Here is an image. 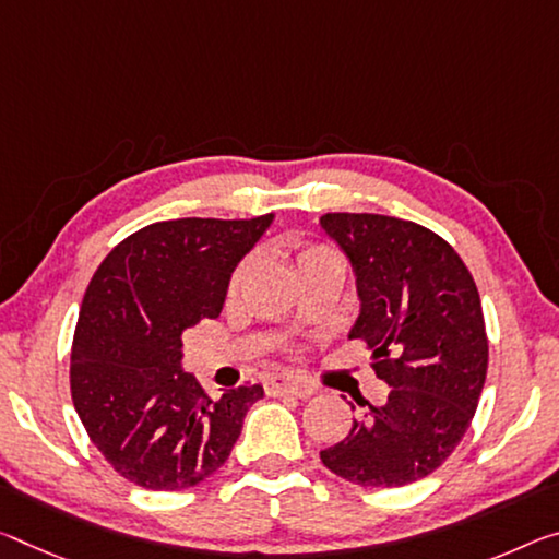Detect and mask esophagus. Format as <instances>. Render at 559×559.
<instances>
[{
	"label": "esophagus",
	"instance_id": "obj_1",
	"mask_svg": "<svg viewBox=\"0 0 559 559\" xmlns=\"http://www.w3.org/2000/svg\"><path fill=\"white\" fill-rule=\"evenodd\" d=\"M265 391L271 395H296V397H311L316 388L304 380L290 378V376H271L265 380Z\"/></svg>",
	"mask_w": 559,
	"mask_h": 559
}]
</instances>
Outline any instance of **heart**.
<instances>
[{
  "instance_id": "b5f03b06",
  "label": "heart",
  "mask_w": 559,
  "mask_h": 559,
  "mask_svg": "<svg viewBox=\"0 0 559 559\" xmlns=\"http://www.w3.org/2000/svg\"><path fill=\"white\" fill-rule=\"evenodd\" d=\"M323 255H331L325 251L323 246H308V248H300L298 251V269H304L306 263H311V261H316V259H323ZM241 276H243V265L241 269L236 271V276H234V281H231V288H236L238 286V281H241Z\"/></svg>"
}]
</instances>
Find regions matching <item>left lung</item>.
Segmentation results:
<instances>
[{
  "label": "left lung",
  "instance_id": "left-lung-1",
  "mask_svg": "<svg viewBox=\"0 0 559 559\" xmlns=\"http://www.w3.org/2000/svg\"><path fill=\"white\" fill-rule=\"evenodd\" d=\"M321 228L356 278L360 311L348 338L373 348L376 376L391 385L385 405H368L348 438L321 450L323 465L362 487L423 480L463 440L485 385L475 281L453 246L413 221L325 214Z\"/></svg>",
  "mask_w": 559,
  "mask_h": 559
}]
</instances>
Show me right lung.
Instances as JSON below:
<instances>
[{"instance_id": "1", "label": "right lung", "mask_w": 559, "mask_h": 559, "mask_svg": "<svg viewBox=\"0 0 559 559\" xmlns=\"http://www.w3.org/2000/svg\"><path fill=\"white\" fill-rule=\"evenodd\" d=\"M273 214L176 218L114 248L88 283L72 345V401L109 465L146 490L214 475L261 385L209 397L183 370L186 328L218 318L228 283Z\"/></svg>"}]
</instances>
